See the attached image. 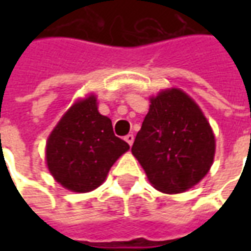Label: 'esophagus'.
Here are the masks:
<instances>
[{"mask_svg": "<svg viewBox=\"0 0 251 251\" xmlns=\"http://www.w3.org/2000/svg\"><path fill=\"white\" fill-rule=\"evenodd\" d=\"M125 141L131 147V145H133V142H134V136H133V134H127V136L125 137Z\"/></svg>", "mask_w": 251, "mask_h": 251, "instance_id": "1", "label": "esophagus"}]
</instances>
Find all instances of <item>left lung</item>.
<instances>
[{
    "instance_id": "1",
    "label": "left lung",
    "mask_w": 251,
    "mask_h": 251,
    "mask_svg": "<svg viewBox=\"0 0 251 251\" xmlns=\"http://www.w3.org/2000/svg\"><path fill=\"white\" fill-rule=\"evenodd\" d=\"M131 153L154 188L180 194L208 174L215 136L194 99L180 88H168L151 98Z\"/></svg>"
}]
</instances>
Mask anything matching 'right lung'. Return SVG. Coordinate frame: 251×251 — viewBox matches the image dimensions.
Returning <instances> with one entry per match:
<instances>
[{"mask_svg": "<svg viewBox=\"0 0 251 251\" xmlns=\"http://www.w3.org/2000/svg\"><path fill=\"white\" fill-rule=\"evenodd\" d=\"M129 144L115 136L111 120L98 111L95 95L76 100L48 137L47 165L59 184L90 192L106 180Z\"/></svg>", "mask_w": 251, "mask_h": 251, "instance_id": "add662e5", "label": "right lung"}]
</instances>
